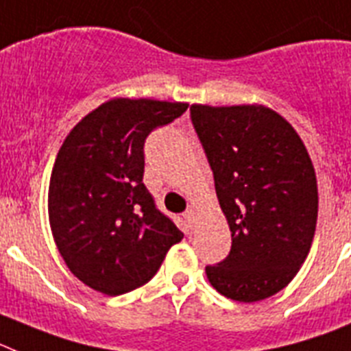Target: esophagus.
Segmentation results:
<instances>
[{
    "mask_svg": "<svg viewBox=\"0 0 351 351\" xmlns=\"http://www.w3.org/2000/svg\"><path fill=\"white\" fill-rule=\"evenodd\" d=\"M184 217H185V219H187V221H189L191 225H193L194 221H196V217H198V212L194 210V208H191V210H187V212H185V214H184Z\"/></svg>",
    "mask_w": 351,
    "mask_h": 351,
    "instance_id": "1",
    "label": "esophagus"
}]
</instances>
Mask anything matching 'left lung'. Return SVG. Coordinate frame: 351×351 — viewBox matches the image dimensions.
<instances>
[{
    "label": "left lung",
    "mask_w": 351,
    "mask_h": 351,
    "mask_svg": "<svg viewBox=\"0 0 351 351\" xmlns=\"http://www.w3.org/2000/svg\"><path fill=\"white\" fill-rule=\"evenodd\" d=\"M232 232L228 257L205 273L217 293L253 303L282 291L311 250L317 180L289 121L264 105H191Z\"/></svg>",
    "instance_id": "left-lung-1"
}]
</instances>
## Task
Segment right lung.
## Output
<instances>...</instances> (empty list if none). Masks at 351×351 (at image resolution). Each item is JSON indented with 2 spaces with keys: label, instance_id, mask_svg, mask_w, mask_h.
Here are the masks:
<instances>
[{
  "label": "right lung",
  "instance_id": "obj_1",
  "mask_svg": "<svg viewBox=\"0 0 351 351\" xmlns=\"http://www.w3.org/2000/svg\"><path fill=\"white\" fill-rule=\"evenodd\" d=\"M187 103L112 98L67 134L53 164L49 226L69 271L107 296L144 285L182 234L143 184L144 141Z\"/></svg>",
  "mask_w": 351,
  "mask_h": 351
}]
</instances>
